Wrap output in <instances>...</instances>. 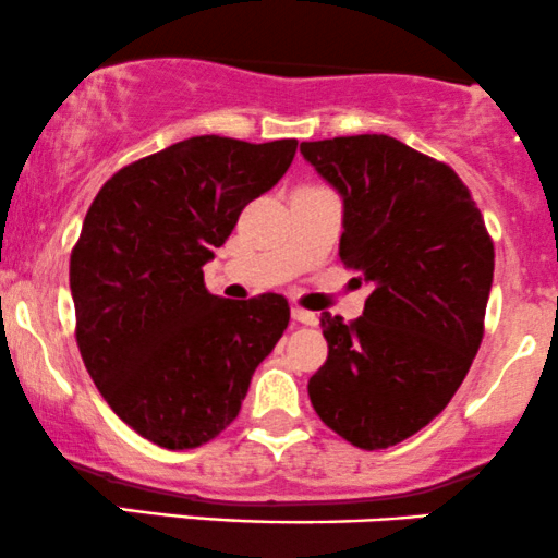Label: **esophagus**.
Returning <instances> with one entry per match:
<instances>
[{
    "mask_svg": "<svg viewBox=\"0 0 558 558\" xmlns=\"http://www.w3.org/2000/svg\"><path fill=\"white\" fill-rule=\"evenodd\" d=\"M291 317L296 319V322H301V325H306V327H314L319 322V317L314 312H306V308H291Z\"/></svg>",
    "mask_w": 558,
    "mask_h": 558,
    "instance_id": "obj_1",
    "label": "esophagus"
}]
</instances>
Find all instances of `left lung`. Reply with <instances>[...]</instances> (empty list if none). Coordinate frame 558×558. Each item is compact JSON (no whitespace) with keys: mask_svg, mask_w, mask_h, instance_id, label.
<instances>
[{"mask_svg":"<svg viewBox=\"0 0 558 558\" xmlns=\"http://www.w3.org/2000/svg\"><path fill=\"white\" fill-rule=\"evenodd\" d=\"M343 197L340 259L372 286L364 317L322 314L308 400L353 447L387 449L447 408L483 340L494 241L441 160L387 134L301 143Z\"/></svg>","mask_w":558,"mask_h":558,"instance_id":"left-lung-1","label":"left lung"}]
</instances>
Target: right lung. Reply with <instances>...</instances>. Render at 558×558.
I'll use <instances>...</instances> for the list:
<instances>
[{
    "label": "right lung",
    "mask_w": 558,
    "mask_h": 558,
    "mask_svg": "<svg viewBox=\"0 0 558 558\" xmlns=\"http://www.w3.org/2000/svg\"><path fill=\"white\" fill-rule=\"evenodd\" d=\"M296 145L190 137L119 169L85 215L70 257L80 355L111 411L153 445L215 439L288 327L280 293L213 296L203 267Z\"/></svg>",
    "instance_id": "right-lung-1"
}]
</instances>
